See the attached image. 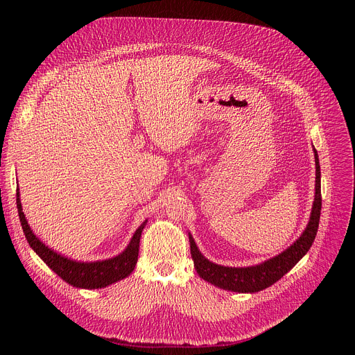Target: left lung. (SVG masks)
<instances>
[{
	"label": "left lung",
	"mask_w": 355,
	"mask_h": 355,
	"mask_svg": "<svg viewBox=\"0 0 355 355\" xmlns=\"http://www.w3.org/2000/svg\"><path fill=\"white\" fill-rule=\"evenodd\" d=\"M315 162H316V192H315V202L311 214L309 223L302 233V236L279 256L254 267L247 268H232L223 267L211 263L204 256L200 254L192 236L189 234L191 243V257L193 260L195 270L200 278L205 281L227 289L233 292H259L263 291L277 281H279L295 264L306 254L312 243L316 237L319 220H320V211H322V192H320V164L318 151L315 148Z\"/></svg>",
	"instance_id": "1"
}]
</instances>
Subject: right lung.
Returning a JSON list of instances; mask_svg holds the SVG:
<instances>
[{
	"label": "right lung",
	"mask_w": 355,
	"mask_h": 355,
	"mask_svg": "<svg viewBox=\"0 0 355 355\" xmlns=\"http://www.w3.org/2000/svg\"><path fill=\"white\" fill-rule=\"evenodd\" d=\"M17 208L19 220L25 233V237L29 243V245L36 251V254L52 268L60 278H63L66 282H69L73 286L77 288H85V289H96L104 288L107 285H111L116 281H121L132 274L135 270V266L137 263L139 256V243L141 230L146 225V222L135 232L129 245L126 250L119 254L118 257H114L111 260L105 261H95V263H78L69 260L66 257H62L56 251L50 250L46 247L31 230L25 215L22 212L21 200H19V191L17 189Z\"/></svg>",
	"instance_id": "obj_1"
}]
</instances>
